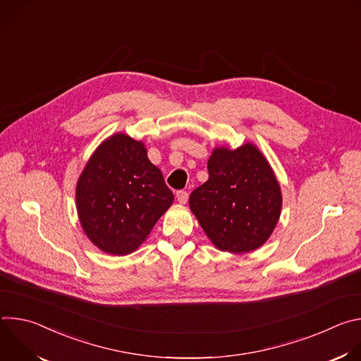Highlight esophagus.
<instances>
[{"label": "esophagus", "instance_id": "esophagus-1", "mask_svg": "<svg viewBox=\"0 0 361 361\" xmlns=\"http://www.w3.org/2000/svg\"><path fill=\"white\" fill-rule=\"evenodd\" d=\"M176 197H177V200H178L180 204H185L187 200H188V192H187V191H177Z\"/></svg>", "mask_w": 361, "mask_h": 361}]
</instances>
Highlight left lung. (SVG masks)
<instances>
[{"label":"left lung","mask_w":361,"mask_h":361,"mask_svg":"<svg viewBox=\"0 0 361 361\" xmlns=\"http://www.w3.org/2000/svg\"><path fill=\"white\" fill-rule=\"evenodd\" d=\"M209 180L190 195V209L221 251L250 252L271 235L281 213L279 181L255 145L216 148Z\"/></svg>","instance_id":"obj_1"}]
</instances>
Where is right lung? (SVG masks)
<instances>
[{
    "label": "right lung",
    "instance_id": "obj_1",
    "mask_svg": "<svg viewBox=\"0 0 361 361\" xmlns=\"http://www.w3.org/2000/svg\"><path fill=\"white\" fill-rule=\"evenodd\" d=\"M75 200L92 244L126 255L141 245L174 195L149 163L144 144L117 133L94 151L78 178Z\"/></svg>",
    "mask_w": 361,
    "mask_h": 361
}]
</instances>
